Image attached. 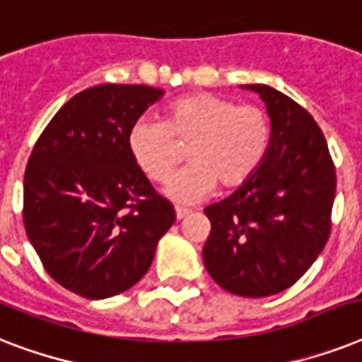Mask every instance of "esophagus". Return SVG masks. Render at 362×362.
<instances>
[{
	"instance_id": "obj_1",
	"label": "esophagus",
	"mask_w": 362,
	"mask_h": 362,
	"mask_svg": "<svg viewBox=\"0 0 362 362\" xmlns=\"http://www.w3.org/2000/svg\"><path fill=\"white\" fill-rule=\"evenodd\" d=\"M175 212H176V220H184L192 210L184 209V206H175Z\"/></svg>"
}]
</instances>
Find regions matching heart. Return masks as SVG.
<instances>
[{
	"mask_svg": "<svg viewBox=\"0 0 362 362\" xmlns=\"http://www.w3.org/2000/svg\"><path fill=\"white\" fill-rule=\"evenodd\" d=\"M272 135L267 110L233 99L199 92L175 99L163 122L141 118L127 135L136 167L152 182L163 184L187 148L189 167L167 186L180 203H197L214 192L235 189L261 167Z\"/></svg>",
	"mask_w": 362,
	"mask_h": 362,
	"instance_id": "1",
	"label": "heart"
}]
</instances>
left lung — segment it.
Segmentation results:
<instances>
[{"label": "left lung", "mask_w": 362, "mask_h": 362, "mask_svg": "<svg viewBox=\"0 0 362 362\" xmlns=\"http://www.w3.org/2000/svg\"><path fill=\"white\" fill-rule=\"evenodd\" d=\"M272 135L263 163L237 192L210 204L203 261L212 280L240 297L291 287L323 252L331 233L337 173L323 131L308 110L264 84Z\"/></svg>", "instance_id": "8db88e82"}]
</instances>
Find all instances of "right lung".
Masks as SVG:
<instances>
[{
  "label": "right lung",
  "instance_id": "obj_1",
  "mask_svg": "<svg viewBox=\"0 0 362 362\" xmlns=\"http://www.w3.org/2000/svg\"><path fill=\"white\" fill-rule=\"evenodd\" d=\"M142 84H99L71 98L33 146L24 227L47 272L86 298L120 295L146 274L173 204L133 161L127 135L163 95Z\"/></svg>",
  "mask_w": 362,
  "mask_h": 362
}]
</instances>
